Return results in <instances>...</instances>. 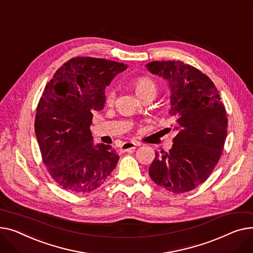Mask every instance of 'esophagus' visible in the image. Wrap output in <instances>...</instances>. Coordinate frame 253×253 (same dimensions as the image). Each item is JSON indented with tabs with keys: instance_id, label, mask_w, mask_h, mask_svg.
Returning <instances> with one entry per match:
<instances>
[{
	"instance_id": "esophagus-1",
	"label": "esophagus",
	"mask_w": 253,
	"mask_h": 253,
	"mask_svg": "<svg viewBox=\"0 0 253 253\" xmlns=\"http://www.w3.org/2000/svg\"><path fill=\"white\" fill-rule=\"evenodd\" d=\"M138 144L133 143V142H125L121 148V150L124 152H126L128 150H135L137 148Z\"/></svg>"
}]
</instances>
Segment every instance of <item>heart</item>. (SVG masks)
I'll use <instances>...</instances> for the list:
<instances>
[{
    "instance_id": "1",
    "label": "heart",
    "mask_w": 253,
    "mask_h": 253,
    "mask_svg": "<svg viewBox=\"0 0 253 253\" xmlns=\"http://www.w3.org/2000/svg\"><path fill=\"white\" fill-rule=\"evenodd\" d=\"M133 86H135V91L139 97L143 96L144 94L147 93H154L156 94L157 91V85L155 82L147 77H142L136 80L135 84H133ZM115 101V90L114 87H109L106 94H105V102L107 105H112Z\"/></svg>"
}]
</instances>
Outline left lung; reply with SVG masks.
<instances>
[{
  "label": "left lung",
  "mask_w": 253,
  "mask_h": 253,
  "mask_svg": "<svg viewBox=\"0 0 253 253\" xmlns=\"http://www.w3.org/2000/svg\"><path fill=\"white\" fill-rule=\"evenodd\" d=\"M146 67L169 82V113L177 131L169 153L155 152L149 175L175 194L194 190L221 156L228 126L225 105L211 80L195 67L179 60L153 61Z\"/></svg>",
  "instance_id": "obj_1"
}]
</instances>
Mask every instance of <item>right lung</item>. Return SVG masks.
Instances as JSON below:
<instances>
[{"label": "right lung", "instance_id": "1", "mask_svg": "<svg viewBox=\"0 0 253 253\" xmlns=\"http://www.w3.org/2000/svg\"><path fill=\"white\" fill-rule=\"evenodd\" d=\"M126 68L103 58H71L44 86L37 107L36 136L50 175L66 191H94L117 165L120 156L110 145L93 144L90 126L94 111L105 104V87Z\"/></svg>", "mask_w": 253, "mask_h": 253}]
</instances>
